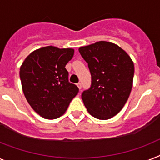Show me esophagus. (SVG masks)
<instances>
[{
    "label": "esophagus",
    "instance_id": "34e87169",
    "mask_svg": "<svg viewBox=\"0 0 160 160\" xmlns=\"http://www.w3.org/2000/svg\"><path fill=\"white\" fill-rule=\"evenodd\" d=\"M77 86H78V88H79V89H80V90L81 91V88H82V85H81V83H78V84H77Z\"/></svg>",
    "mask_w": 160,
    "mask_h": 160
}]
</instances>
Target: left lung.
Listing matches in <instances>:
<instances>
[{
    "label": "left lung",
    "instance_id": "1",
    "mask_svg": "<svg viewBox=\"0 0 160 160\" xmlns=\"http://www.w3.org/2000/svg\"><path fill=\"white\" fill-rule=\"evenodd\" d=\"M81 54L90 71V88L82 92L83 102L88 113L98 119L117 115L132 90L133 62L117 45L98 41L80 47Z\"/></svg>",
    "mask_w": 160,
    "mask_h": 160
}]
</instances>
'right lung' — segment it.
Segmentation results:
<instances>
[{
    "instance_id": "1",
    "label": "right lung",
    "mask_w": 160,
    "mask_h": 160,
    "mask_svg": "<svg viewBox=\"0 0 160 160\" xmlns=\"http://www.w3.org/2000/svg\"><path fill=\"white\" fill-rule=\"evenodd\" d=\"M73 55V49L46 46L32 52L22 62L19 76L24 96L41 117H60L79 92L69 82L65 68Z\"/></svg>"
}]
</instances>
